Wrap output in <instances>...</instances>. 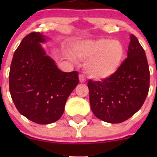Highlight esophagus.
<instances>
[{
	"instance_id": "esophagus-1",
	"label": "esophagus",
	"mask_w": 157,
	"mask_h": 157,
	"mask_svg": "<svg viewBox=\"0 0 157 157\" xmlns=\"http://www.w3.org/2000/svg\"><path fill=\"white\" fill-rule=\"evenodd\" d=\"M79 80H80V83H84V82L86 81L85 77L83 75V74H80V75H79Z\"/></svg>"
}]
</instances>
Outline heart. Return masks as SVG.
<instances>
[{"instance_id": "b5f03b06", "label": "heart", "mask_w": 157, "mask_h": 157, "mask_svg": "<svg viewBox=\"0 0 157 157\" xmlns=\"http://www.w3.org/2000/svg\"><path fill=\"white\" fill-rule=\"evenodd\" d=\"M79 59L86 61L85 70L91 77L104 79L119 68L124 56V47L118 40L85 39L77 42L73 48Z\"/></svg>"}]
</instances>
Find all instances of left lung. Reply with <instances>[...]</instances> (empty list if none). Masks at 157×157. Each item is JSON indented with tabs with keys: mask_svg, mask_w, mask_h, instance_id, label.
Masks as SVG:
<instances>
[{
	"mask_svg": "<svg viewBox=\"0 0 157 157\" xmlns=\"http://www.w3.org/2000/svg\"><path fill=\"white\" fill-rule=\"evenodd\" d=\"M128 58L119 68L102 81H88L90 107L93 114L105 122L126 121L143 105L150 87V70L138 39L130 36Z\"/></svg>",
	"mask_w": 157,
	"mask_h": 157,
	"instance_id": "left-lung-1",
	"label": "left lung"
}]
</instances>
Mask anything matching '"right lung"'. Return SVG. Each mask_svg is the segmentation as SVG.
Returning a JSON list of instances; mask_svg holds the SVG:
<instances>
[{"label":"right lung","mask_w":157,"mask_h":157,"mask_svg":"<svg viewBox=\"0 0 157 157\" xmlns=\"http://www.w3.org/2000/svg\"><path fill=\"white\" fill-rule=\"evenodd\" d=\"M45 38L33 32L15 51L9 74V90L21 115L39 124L58 121L67 98L79 83L78 72H62L41 46Z\"/></svg>","instance_id":"add662e5"}]
</instances>
